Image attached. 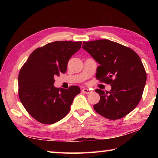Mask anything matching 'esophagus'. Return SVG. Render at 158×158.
Here are the masks:
<instances>
[{
	"label": "esophagus",
	"mask_w": 158,
	"mask_h": 158,
	"mask_svg": "<svg viewBox=\"0 0 158 158\" xmlns=\"http://www.w3.org/2000/svg\"><path fill=\"white\" fill-rule=\"evenodd\" d=\"M82 92L85 93V94H90L92 92V91L89 89H87V88H83L82 89Z\"/></svg>",
	"instance_id": "34e87169"
}]
</instances>
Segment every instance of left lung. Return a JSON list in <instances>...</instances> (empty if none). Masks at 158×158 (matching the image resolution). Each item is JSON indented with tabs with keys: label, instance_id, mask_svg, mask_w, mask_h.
Returning a JSON list of instances; mask_svg holds the SVG:
<instances>
[{
	"label": "left lung",
	"instance_id": "left-lung-1",
	"mask_svg": "<svg viewBox=\"0 0 158 158\" xmlns=\"http://www.w3.org/2000/svg\"><path fill=\"white\" fill-rule=\"evenodd\" d=\"M82 48L100 64L97 79L111 86L110 92L95 90L100 98L94 109L109 119L125 117L138 105L146 83L140 57L132 49L107 39L83 41Z\"/></svg>",
	"mask_w": 158,
	"mask_h": 158
}]
</instances>
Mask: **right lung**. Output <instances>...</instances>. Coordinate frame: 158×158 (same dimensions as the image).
Here are the masks:
<instances>
[{"label": "right lung", "mask_w": 158, "mask_h": 158, "mask_svg": "<svg viewBox=\"0 0 158 158\" xmlns=\"http://www.w3.org/2000/svg\"><path fill=\"white\" fill-rule=\"evenodd\" d=\"M82 42L55 41L36 49L20 69L19 98L33 118L43 124H53L70 110L74 98L81 89L56 88L54 77L65 73L69 59L79 51Z\"/></svg>", "instance_id": "1"}]
</instances>
